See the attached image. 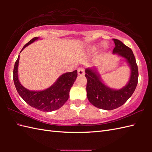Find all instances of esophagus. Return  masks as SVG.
Listing matches in <instances>:
<instances>
[{
  "instance_id": "obj_1",
  "label": "esophagus",
  "mask_w": 152,
  "mask_h": 152,
  "mask_svg": "<svg viewBox=\"0 0 152 152\" xmlns=\"http://www.w3.org/2000/svg\"><path fill=\"white\" fill-rule=\"evenodd\" d=\"M85 73V69L83 67H80L78 69V74L79 75H83Z\"/></svg>"
}]
</instances>
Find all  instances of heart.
<instances>
[{"mask_svg":"<svg viewBox=\"0 0 152 152\" xmlns=\"http://www.w3.org/2000/svg\"><path fill=\"white\" fill-rule=\"evenodd\" d=\"M102 46H103V48H104V49H106V48H108V46H107V44H106V43H103V44H102Z\"/></svg>","mask_w":152,"mask_h":152,"instance_id":"obj_1","label":"heart"}]
</instances>
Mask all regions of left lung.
I'll return each mask as SVG.
<instances>
[{"mask_svg":"<svg viewBox=\"0 0 152 152\" xmlns=\"http://www.w3.org/2000/svg\"><path fill=\"white\" fill-rule=\"evenodd\" d=\"M113 40L115 43L113 53L125 58L131 67V77L127 86L119 90L108 88L102 82L95 69H87L85 74L88 80L86 90L89 101L95 107L107 110L119 107L131 97L136 89L138 78V66L133 51L120 40Z\"/></svg>","mask_w":152,"mask_h":152,"instance_id":"1","label":"left lung"}]
</instances>
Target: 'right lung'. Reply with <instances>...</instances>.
<instances>
[{"label":"right lung","mask_w":152,"mask_h":152,"mask_svg":"<svg viewBox=\"0 0 152 152\" xmlns=\"http://www.w3.org/2000/svg\"><path fill=\"white\" fill-rule=\"evenodd\" d=\"M37 39L38 37L33 38L25 45L21 51ZM19 60V56L14 64L13 78L16 90L21 98L28 105L40 111L48 112L60 108L69 97L70 89L78 76L77 70L62 74L53 86L46 90L33 91L25 88L19 81L18 75Z\"/></svg>","instance_id":"right-lung-1"}]
</instances>
